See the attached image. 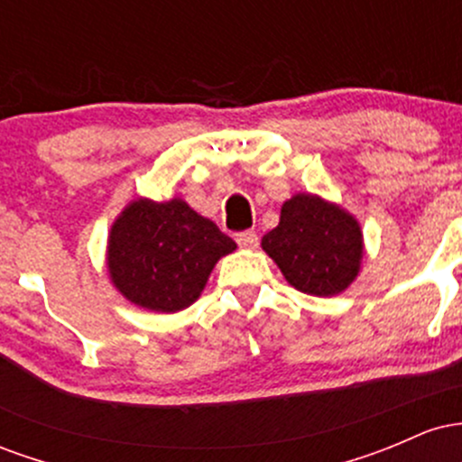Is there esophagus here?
I'll return each mask as SVG.
<instances>
[{
	"label": "esophagus",
	"mask_w": 462,
	"mask_h": 462,
	"mask_svg": "<svg viewBox=\"0 0 462 462\" xmlns=\"http://www.w3.org/2000/svg\"><path fill=\"white\" fill-rule=\"evenodd\" d=\"M236 243H238V247H243V249H256L258 235L252 230H245V232H241V235H236Z\"/></svg>",
	"instance_id": "34e87169"
}]
</instances>
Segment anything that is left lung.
<instances>
[{"mask_svg": "<svg viewBox=\"0 0 462 462\" xmlns=\"http://www.w3.org/2000/svg\"><path fill=\"white\" fill-rule=\"evenodd\" d=\"M261 245L286 282L317 298L343 293L356 280L365 256L356 217L312 193H295L284 201L280 224Z\"/></svg>", "mask_w": 462, "mask_h": 462, "instance_id": "1", "label": "left lung"}]
</instances>
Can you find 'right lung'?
Masks as SVG:
<instances>
[{
    "label": "right lung",
    "mask_w": 462,
    "mask_h": 462,
    "mask_svg": "<svg viewBox=\"0 0 462 462\" xmlns=\"http://www.w3.org/2000/svg\"><path fill=\"white\" fill-rule=\"evenodd\" d=\"M236 243L184 199H132L106 245L110 282L134 306L178 312L199 298L219 258Z\"/></svg>",
    "instance_id": "add662e5"
}]
</instances>
